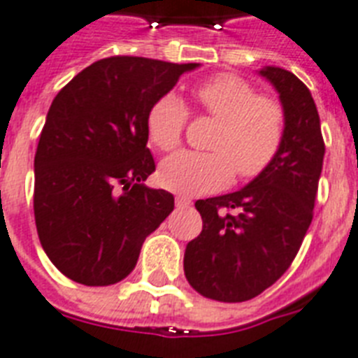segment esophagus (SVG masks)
<instances>
[{"mask_svg": "<svg viewBox=\"0 0 358 358\" xmlns=\"http://www.w3.org/2000/svg\"><path fill=\"white\" fill-rule=\"evenodd\" d=\"M176 205L179 208H187V207H190V205H192V199H190V197H187V196H177L176 197Z\"/></svg>", "mask_w": 358, "mask_h": 358, "instance_id": "obj_1", "label": "esophagus"}]
</instances>
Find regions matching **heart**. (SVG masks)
<instances>
[{
    "mask_svg": "<svg viewBox=\"0 0 358 358\" xmlns=\"http://www.w3.org/2000/svg\"><path fill=\"white\" fill-rule=\"evenodd\" d=\"M199 107L220 122L210 153L181 151L159 168L162 187L185 196H197L227 187L234 171L240 179L260 176L273 162L287 129L279 101L259 96L242 77L220 73L194 88ZM188 110L176 94H166L148 113V134L161 151L181 144Z\"/></svg>",
    "mask_w": 358,
    "mask_h": 358,
    "instance_id": "obj_1",
    "label": "heart"
}]
</instances>
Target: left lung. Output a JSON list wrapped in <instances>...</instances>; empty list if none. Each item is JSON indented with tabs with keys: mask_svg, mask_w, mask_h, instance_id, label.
I'll return each instance as SVG.
<instances>
[{
	"mask_svg": "<svg viewBox=\"0 0 358 358\" xmlns=\"http://www.w3.org/2000/svg\"><path fill=\"white\" fill-rule=\"evenodd\" d=\"M285 108L277 157L236 192L197 199L201 234L185 250V275L201 296L248 301L290 268L313 222L325 144L310 90L292 71L260 68Z\"/></svg>",
	"mask_w": 358,
	"mask_h": 358,
	"instance_id": "8db88e82",
	"label": "left lung"
}]
</instances>
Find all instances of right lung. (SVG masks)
I'll return each instance as SVG.
<instances>
[{
	"label": "right lung",
	"instance_id": "1",
	"mask_svg": "<svg viewBox=\"0 0 358 358\" xmlns=\"http://www.w3.org/2000/svg\"><path fill=\"white\" fill-rule=\"evenodd\" d=\"M196 62L108 57L57 94L34 155V222L57 270L87 287L129 275L140 250L173 210L148 188L155 171L148 113Z\"/></svg>",
	"mask_w": 358,
	"mask_h": 358
}]
</instances>
